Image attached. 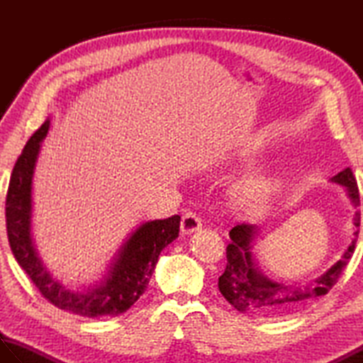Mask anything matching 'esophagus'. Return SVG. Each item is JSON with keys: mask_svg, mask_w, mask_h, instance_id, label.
Here are the masks:
<instances>
[{"mask_svg": "<svg viewBox=\"0 0 363 363\" xmlns=\"http://www.w3.org/2000/svg\"><path fill=\"white\" fill-rule=\"evenodd\" d=\"M201 218L198 217L194 212H187L186 215H182L181 220V233L182 234H194L196 230L201 229Z\"/></svg>", "mask_w": 363, "mask_h": 363, "instance_id": "obj_1", "label": "esophagus"}]
</instances>
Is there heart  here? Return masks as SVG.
I'll return each mask as SVG.
<instances>
[{"instance_id":"b5f03b06","label":"heart","mask_w":363,"mask_h":363,"mask_svg":"<svg viewBox=\"0 0 363 363\" xmlns=\"http://www.w3.org/2000/svg\"><path fill=\"white\" fill-rule=\"evenodd\" d=\"M279 181L269 173H252L238 179L233 187L234 203L246 211H257L276 195Z\"/></svg>"}]
</instances>
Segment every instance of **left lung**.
<instances>
[{
    "label": "left lung",
    "mask_w": 363,
    "mask_h": 363,
    "mask_svg": "<svg viewBox=\"0 0 363 363\" xmlns=\"http://www.w3.org/2000/svg\"><path fill=\"white\" fill-rule=\"evenodd\" d=\"M330 181L340 184L346 189V194L356 209V215H354V228L356 229H354L352 240L343 252L342 259L337 260L325 274L318 276L312 282L285 285L272 281L257 268L251 252L260 229L256 225H237L229 230L230 243L226 248L228 265L225 273L218 279V289L228 303L235 307L238 312L284 317V315L295 313L303 309L333 289L356 248L360 226V212L357 211L360 196L356 177H354L351 168H345Z\"/></svg>",
    "instance_id": "obj_1"
}]
</instances>
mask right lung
<instances>
[{
  "mask_svg": "<svg viewBox=\"0 0 363 363\" xmlns=\"http://www.w3.org/2000/svg\"><path fill=\"white\" fill-rule=\"evenodd\" d=\"M48 129L50 120H46L29 138L12 169L6 198V226L12 254L43 298L59 309L89 318L117 317L145 293L160 251L179 235L181 217L173 215L143 223L121 245L101 281L84 290L67 289L43 265L30 234L33 177Z\"/></svg>",
  "mask_w": 363,
  "mask_h": 363,
  "instance_id": "obj_1",
  "label": "right lung"
}]
</instances>
